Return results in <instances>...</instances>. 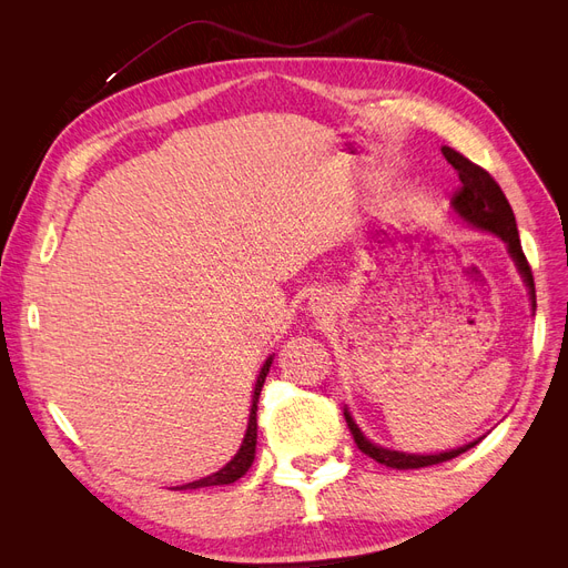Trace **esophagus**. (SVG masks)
<instances>
[{
	"label": "esophagus",
	"instance_id": "obj_1",
	"mask_svg": "<svg viewBox=\"0 0 568 568\" xmlns=\"http://www.w3.org/2000/svg\"><path fill=\"white\" fill-rule=\"evenodd\" d=\"M332 307H334L332 294H317V296L311 298V311H313V315H317V317H324L326 313L332 311Z\"/></svg>",
	"mask_w": 568,
	"mask_h": 568
}]
</instances>
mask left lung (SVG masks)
<instances>
[{
    "instance_id": "1",
    "label": "left lung",
    "mask_w": 568,
    "mask_h": 568,
    "mask_svg": "<svg viewBox=\"0 0 568 568\" xmlns=\"http://www.w3.org/2000/svg\"><path fill=\"white\" fill-rule=\"evenodd\" d=\"M443 156L448 161L455 170H457V178H459V189L453 196V209L455 213L467 220L469 225L490 232L495 236H500L503 242L507 244V251L511 255L514 265H517L519 274L524 277V284L528 288V296H530V305L532 311H536V284H532V272L530 265L524 255L521 248V239H519V230H517V220H514L511 213V205L507 201V196L503 194L500 184L493 180V175L488 170H484L480 165L471 163L469 159H464L459 151L450 149V146H443ZM346 415V424L353 434V440L359 450L365 455H369L374 462L386 464L390 469H422V467H432V464H440V462H448L462 453H467L469 448H474V443L462 445L457 450H448V453H438V455H412V453H398V450H388L382 448V445H374L369 438H365V434L359 432L357 424L353 422L351 412L346 409L343 412Z\"/></svg>"
}]
</instances>
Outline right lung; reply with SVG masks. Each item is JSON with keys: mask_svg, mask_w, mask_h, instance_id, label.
Returning a JSON list of instances; mask_svg holds the SVG:
<instances>
[{"mask_svg": "<svg viewBox=\"0 0 568 568\" xmlns=\"http://www.w3.org/2000/svg\"><path fill=\"white\" fill-rule=\"evenodd\" d=\"M270 365H272V357L265 359L261 374H257V382H255V388H253V405H251L248 426H246V436L242 440V448H239V453L220 471L205 476V478H199V480H194V484L180 486L178 490H194V488H209V486H230V484H234V480H239L251 469V464L255 459V440H257V419H255L257 395H261V390H263V384H265V376L270 372Z\"/></svg>", "mask_w": 568, "mask_h": 568, "instance_id": "1", "label": "right lung"}]
</instances>
